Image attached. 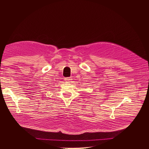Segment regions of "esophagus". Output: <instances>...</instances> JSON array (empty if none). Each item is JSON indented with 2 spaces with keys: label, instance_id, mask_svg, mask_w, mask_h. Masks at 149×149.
<instances>
[{
  "label": "esophagus",
  "instance_id": "esophagus-1",
  "mask_svg": "<svg viewBox=\"0 0 149 149\" xmlns=\"http://www.w3.org/2000/svg\"><path fill=\"white\" fill-rule=\"evenodd\" d=\"M72 79L71 78H70V77H68V78H65V79H64V80L65 81H71V80Z\"/></svg>",
  "mask_w": 149,
  "mask_h": 149
}]
</instances>
